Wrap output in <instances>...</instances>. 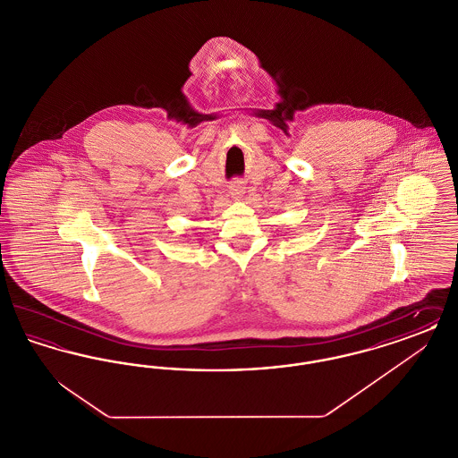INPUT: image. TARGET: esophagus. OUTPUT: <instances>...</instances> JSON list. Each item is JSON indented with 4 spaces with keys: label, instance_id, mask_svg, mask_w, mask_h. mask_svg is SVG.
Wrapping results in <instances>:
<instances>
[{
    "label": "esophagus",
    "instance_id": "esophagus-1",
    "mask_svg": "<svg viewBox=\"0 0 458 458\" xmlns=\"http://www.w3.org/2000/svg\"><path fill=\"white\" fill-rule=\"evenodd\" d=\"M243 194H245V187L242 185V182H233L232 185H230V196H232V199H235V200H240L242 197H243Z\"/></svg>",
    "mask_w": 458,
    "mask_h": 458
}]
</instances>
